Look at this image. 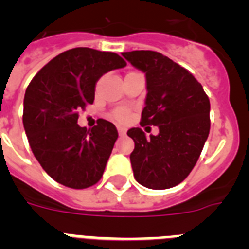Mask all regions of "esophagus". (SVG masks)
I'll return each mask as SVG.
<instances>
[{"label":"esophagus","mask_w":249,"mask_h":249,"mask_svg":"<svg viewBox=\"0 0 249 249\" xmlns=\"http://www.w3.org/2000/svg\"><path fill=\"white\" fill-rule=\"evenodd\" d=\"M117 131H118V135H120L121 137H123V136L126 135L127 129L124 128V127H117Z\"/></svg>","instance_id":"34e87169"}]
</instances>
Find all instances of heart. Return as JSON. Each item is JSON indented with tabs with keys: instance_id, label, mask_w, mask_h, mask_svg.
<instances>
[{
	"instance_id": "1",
	"label": "heart",
	"mask_w": 249,
	"mask_h": 249,
	"mask_svg": "<svg viewBox=\"0 0 249 249\" xmlns=\"http://www.w3.org/2000/svg\"><path fill=\"white\" fill-rule=\"evenodd\" d=\"M111 117L120 123H126L129 120V117H131V112L126 107H118V108L112 111Z\"/></svg>"
}]
</instances>
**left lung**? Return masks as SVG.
<instances>
[{
    "mask_svg": "<svg viewBox=\"0 0 249 249\" xmlns=\"http://www.w3.org/2000/svg\"><path fill=\"white\" fill-rule=\"evenodd\" d=\"M122 56L146 73L147 97L141 126H157L146 137L128 129L135 141L129 156L136 181L151 190L181 183L197 163L210 135V100L201 83L186 68L155 51H132Z\"/></svg>",
    "mask_w": 249,
    "mask_h": 249,
    "instance_id": "obj_1",
    "label": "left lung"
}]
</instances>
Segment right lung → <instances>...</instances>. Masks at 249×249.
I'll return each instance as SVG.
<instances>
[{"label":"right lung","instance_id":"1","mask_svg":"<svg viewBox=\"0 0 249 249\" xmlns=\"http://www.w3.org/2000/svg\"><path fill=\"white\" fill-rule=\"evenodd\" d=\"M126 65L113 52L72 48L51 59L28 85L23 101L28 143L58 183L83 190L102 177L118 132L101 118L92 129L80 127L78 111L93 103L96 83L103 74Z\"/></svg>","mask_w":249,"mask_h":249}]
</instances>
